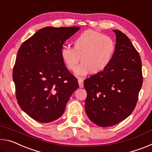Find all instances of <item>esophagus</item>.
<instances>
[{
	"instance_id": "obj_1",
	"label": "esophagus",
	"mask_w": 152,
	"mask_h": 152,
	"mask_svg": "<svg viewBox=\"0 0 152 152\" xmlns=\"http://www.w3.org/2000/svg\"><path fill=\"white\" fill-rule=\"evenodd\" d=\"M78 84H79V86H80V88H83V87H84L83 78H78Z\"/></svg>"
}]
</instances>
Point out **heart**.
<instances>
[{"mask_svg": "<svg viewBox=\"0 0 152 152\" xmlns=\"http://www.w3.org/2000/svg\"><path fill=\"white\" fill-rule=\"evenodd\" d=\"M74 47L64 45L61 50L62 60L69 70H76L78 76L98 73L109 66L115 45L111 38L94 30H86L74 40Z\"/></svg>", "mask_w": 152, "mask_h": 152, "instance_id": "obj_1", "label": "heart"}]
</instances>
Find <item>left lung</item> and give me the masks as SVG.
I'll list each match as a JSON object with an SVG mask.
<instances>
[{
	"label": "left lung",
	"instance_id": "1",
	"mask_svg": "<svg viewBox=\"0 0 152 152\" xmlns=\"http://www.w3.org/2000/svg\"><path fill=\"white\" fill-rule=\"evenodd\" d=\"M114 54L106 68L84 82L85 110L100 127H110L132 114L143 83L141 60L127 36L119 30Z\"/></svg>",
	"mask_w": 152,
	"mask_h": 152
}]
</instances>
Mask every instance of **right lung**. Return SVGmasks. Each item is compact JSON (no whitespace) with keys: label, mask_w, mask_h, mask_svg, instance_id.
I'll return each instance as SVG.
<instances>
[{"label":"right lung","mask_w":152,"mask_h":152,"mask_svg":"<svg viewBox=\"0 0 152 152\" xmlns=\"http://www.w3.org/2000/svg\"><path fill=\"white\" fill-rule=\"evenodd\" d=\"M79 27L39 29L20 45L12 71L18 104L37 121L50 123L60 118L78 80L67 69L61 56L66 39Z\"/></svg>","instance_id":"obj_1"}]
</instances>
